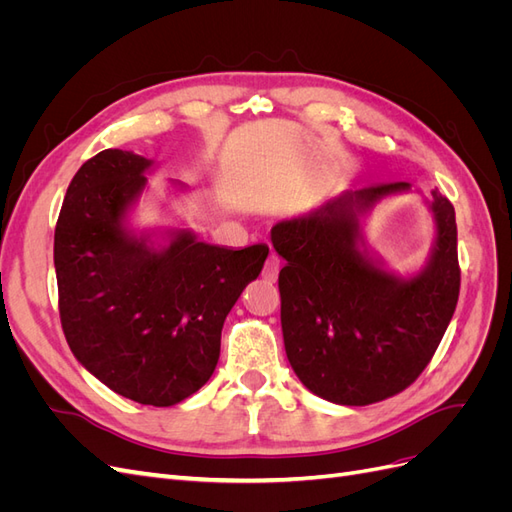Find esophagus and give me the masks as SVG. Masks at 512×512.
<instances>
[{
	"label": "esophagus",
	"instance_id": "obj_1",
	"mask_svg": "<svg viewBox=\"0 0 512 512\" xmlns=\"http://www.w3.org/2000/svg\"><path fill=\"white\" fill-rule=\"evenodd\" d=\"M280 267H282L280 258H277V254H271L267 258L265 269H262V277H265V280H269V282H275L277 275H280Z\"/></svg>",
	"mask_w": 512,
	"mask_h": 512
}]
</instances>
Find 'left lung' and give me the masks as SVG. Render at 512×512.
<instances>
[{
  "mask_svg": "<svg viewBox=\"0 0 512 512\" xmlns=\"http://www.w3.org/2000/svg\"><path fill=\"white\" fill-rule=\"evenodd\" d=\"M406 181L348 188L299 218L277 222L282 333L294 374L339 406H369L410 386L442 342L459 299L457 224L451 200L425 198L433 237L425 265L391 271L369 250L363 224ZM418 194V192H416Z\"/></svg>",
  "mask_w": 512,
  "mask_h": 512,
  "instance_id": "left-lung-1",
  "label": "left lung"
}]
</instances>
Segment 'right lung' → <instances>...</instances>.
<instances>
[{
    "mask_svg": "<svg viewBox=\"0 0 512 512\" xmlns=\"http://www.w3.org/2000/svg\"><path fill=\"white\" fill-rule=\"evenodd\" d=\"M151 166L104 149L79 168L55 228V273L76 361L117 395L166 408L213 376L224 320L269 247L232 250L179 226L136 230L130 215Z\"/></svg>",
    "mask_w": 512,
    "mask_h": 512,
    "instance_id": "add662e5",
    "label": "right lung"
}]
</instances>
